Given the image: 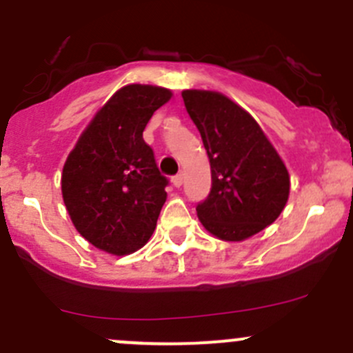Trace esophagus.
Masks as SVG:
<instances>
[{
  "label": "esophagus",
  "instance_id": "1",
  "mask_svg": "<svg viewBox=\"0 0 353 353\" xmlns=\"http://www.w3.org/2000/svg\"><path fill=\"white\" fill-rule=\"evenodd\" d=\"M172 184H174V188L183 186V174H177V176H174L172 177Z\"/></svg>",
  "mask_w": 353,
  "mask_h": 353
}]
</instances>
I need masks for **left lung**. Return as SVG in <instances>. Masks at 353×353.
<instances>
[{
	"label": "left lung",
	"mask_w": 353,
	"mask_h": 353,
	"mask_svg": "<svg viewBox=\"0 0 353 353\" xmlns=\"http://www.w3.org/2000/svg\"><path fill=\"white\" fill-rule=\"evenodd\" d=\"M212 169V190L196 206L199 222L239 243L272 225L287 205L290 176L254 117L220 92L183 90Z\"/></svg>",
	"instance_id": "obj_1"
}]
</instances>
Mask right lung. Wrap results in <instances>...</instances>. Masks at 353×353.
Returning a JSON list of instances; mask_svg holds the SVG:
<instances>
[{"mask_svg":"<svg viewBox=\"0 0 353 353\" xmlns=\"http://www.w3.org/2000/svg\"><path fill=\"white\" fill-rule=\"evenodd\" d=\"M172 92L126 85L95 112L68 155L61 193L81 237L101 251L126 256L148 243L167 199L143 130Z\"/></svg>","mask_w":353,"mask_h":353,"instance_id":"right-lung-1","label":"right lung"}]
</instances>
